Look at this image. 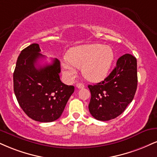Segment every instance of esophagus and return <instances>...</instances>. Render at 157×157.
Instances as JSON below:
<instances>
[{
    "label": "esophagus",
    "mask_w": 157,
    "mask_h": 157,
    "mask_svg": "<svg viewBox=\"0 0 157 157\" xmlns=\"http://www.w3.org/2000/svg\"><path fill=\"white\" fill-rule=\"evenodd\" d=\"M76 87L77 88H83L85 85L83 83H81V82H78V83L76 84Z\"/></svg>",
    "instance_id": "34e87169"
}]
</instances>
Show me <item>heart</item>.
<instances>
[{
	"instance_id": "heart-1",
	"label": "heart",
	"mask_w": 157,
	"mask_h": 157,
	"mask_svg": "<svg viewBox=\"0 0 157 157\" xmlns=\"http://www.w3.org/2000/svg\"><path fill=\"white\" fill-rule=\"evenodd\" d=\"M67 60L62 62L63 73L74 76L77 68H82L85 78L98 82L105 78L114 60V52L109 46L93 44L75 47L68 51Z\"/></svg>"
}]
</instances>
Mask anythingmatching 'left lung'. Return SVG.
Wrapping results in <instances>:
<instances>
[{"label": "left lung", "instance_id": "left-lung-1", "mask_svg": "<svg viewBox=\"0 0 157 157\" xmlns=\"http://www.w3.org/2000/svg\"><path fill=\"white\" fill-rule=\"evenodd\" d=\"M137 86V59L131 54H125L118 58L116 67L105 80L94 86L88 85L91 94L90 113L102 121L116 118L132 102Z\"/></svg>", "mask_w": 157, "mask_h": 157}]
</instances>
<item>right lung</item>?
<instances>
[{
  "mask_svg": "<svg viewBox=\"0 0 157 157\" xmlns=\"http://www.w3.org/2000/svg\"><path fill=\"white\" fill-rule=\"evenodd\" d=\"M38 44H32L21 51L13 74L14 91L17 99L29 118L39 122L57 120L75 91L60 80V63L57 58L51 64L36 66L44 58Z\"/></svg>",
  "mask_w": 157,
  "mask_h": 157,
  "instance_id": "1",
  "label": "right lung"
}]
</instances>
